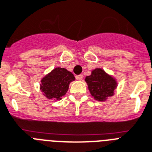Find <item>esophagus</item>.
Instances as JSON below:
<instances>
[{"label": "esophagus", "instance_id": "obj_1", "mask_svg": "<svg viewBox=\"0 0 152 152\" xmlns=\"http://www.w3.org/2000/svg\"><path fill=\"white\" fill-rule=\"evenodd\" d=\"M82 78H83V75H79L76 76V79L77 80H82Z\"/></svg>", "mask_w": 152, "mask_h": 152}]
</instances>
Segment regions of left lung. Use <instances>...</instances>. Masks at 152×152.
<instances>
[{
    "mask_svg": "<svg viewBox=\"0 0 152 152\" xmlns=\"http://www.w3.org/2000/svg\"><path fill=\"white\" fill-rule=\"evenodd\" d=\"M86 82L92 96L99 101H104L113 96L117 86L116 81L100 68L93 70L91 75L86 77Z\"/></svg>",
    "mask_w": 152,
    "mask_h": 152,
    "instance_id": "left-lung-1",
    "label": "left lung"
}]
</instances>
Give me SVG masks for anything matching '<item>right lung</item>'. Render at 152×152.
Here are the masks:
<instances>
[{"instance_id":"1","label":"right lung","mask_w":152,"mask_h":152,"mask_svg":"<svg viewBox=\"0 0 152 152\" xmlns=\"http://www.w3.org/2000/svg\"><path fill=\"white\" fill-rule=\"evenodd\" d=\"M75 79L72 73L65 68L57 67L42 78L41 89L48 99L60 100L68 90L70 82Z\"/></svg>"}]
</instances>
